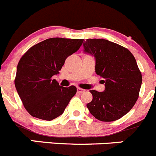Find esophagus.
Here are the masks:
<instances>
[{
	"label": "esophagus",
	"mask_w": 156,
	"mask_h": 156,
	"mask_svg": "<svg viewBox=\"0 0 156 156\" xmlns=\"http://www.w3.org/2000/svg\"><path fill=\"white\" fill-rule=\"evenodd\" d=\"M77 91H78V93H80V94H81V93L85 92V90L82 89V88H77Z\"/></svg>",
	"instance_id": "obj_1"
}]
</instances>
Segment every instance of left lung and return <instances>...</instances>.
Returning <instances> with one entry per match:
<instances>
[{"label": "left lung", "instance_id": "8db88e82", "mask_svg": "<svg viewBox=\"0 0 156 156\" xmlns=\"http://www.w3.org/2000/svg\"><path fill=\"white\" fill-rule=\"evenodd\" d=\"M84 51L95 58V72L105 86L104 91L91 90L87 104L90 113L101 122H113L127 114L139 98L142 74L135 57L126 48L105 39H87Z\"/></svg>", "mask_w": 156, "mask_h": 156}]
</instances>
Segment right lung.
<instances>
[{"label":"right lung","instance_id":"add662e5","mask_svg":"<svg viewBox=\"0 0 156 156\" xmlns=\"http://www.w3.org/2000/svg\"><path fill=\"white\" fill-rule=\"evenodd\" d=\"M83 39L48 38L32 46L17 65L14 85L27 112L51 121L63 114L76 94L74 85L65 88L55 79L68 56L76 52Z\"/></svg>","mask_w":156,"mask_h":156}]
</instances>
